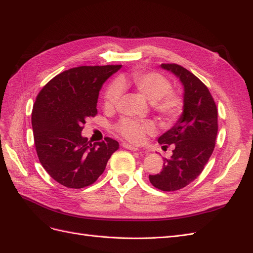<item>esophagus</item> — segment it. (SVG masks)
<instances>
[{
  "label": "esophagus",
  "instance_id": "34e87169",
  "mask_svg": "<svg viewBox=\"0 0 253 253\" xmlns=\"http://www.w3.org/2000/svg\"><path fill=\"white\" fill-rule=\"evenodd\" d=\"M122 147H124L125 149H127V150H129V151H139V149H138V148L133 147V145L128 144V143H124V144H122Z\"/></svg>",
  "mask_w": 253,
  "mask_h": 253
}]
</instances>
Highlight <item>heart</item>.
Returning <instances> with one entry per match:
<instances>
[{
  "label": "heart",
  "mask_w": 253,
  "mask_h": 253,
  "mask_svg": "<svg viewBox=\"0 0 253 253\" xmlns=\"http://www.w3.org/2000/svg\"><path fill=\"white\" fill-rule=\"evenodd\" d=\"M132 87L137 93L151 102L153 110L167 121L177 119L182 112L183 102L180 96L172 91L169 80L157 73H133L112 83L106 88L103 105L106 110H112L116 105L121 95L120 87ZM155 126L152 121H136L122 119L116 126L117 133L129 142L139 143L147 134L154 132Z\"/></svg>",
  "instance_id": "obj_1"
}]
</instances>
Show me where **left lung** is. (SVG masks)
<instances>
[{"label": "left lung", "instance_id": "obj_1", "mask_svg": "<svg viewBox=\"0 0 253 253\" xmlns=\"http://www.w3.org/2000/svg\"><path fill=\"white\" fill-rule=\"evenodd\" d=\"M182 84L183 108L176 124L158 138L174 144L173 155L164 160L160 173L150 175L153 186L163 191L185 188L202 173L215 147L217 109L210 91L196 76L177 64H162Z\"/></svg>", "mask_w": 253, "mask_h": 253}]
</instances>
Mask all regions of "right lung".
<instances>
[{
  "mask_svg": "<svg viewBox=\"0 0 253 253\" xmlns=\"http://www.w3.org/2000/svg\"><path fill=\"white\" fill-rule=\"evenodd\" d=\"M121 65L79 66L52 78L38 95L32 113L34 139L43 168L56 181L80 189L100 176L118 141L105 137L89 143L81 132L97 114L102 84Z\"/></svg>",
  "mask_w": 253,
  "mask_h": 253,
  "instance_id": "obj_1",
  "label": "right lung"
}]
</instances>
